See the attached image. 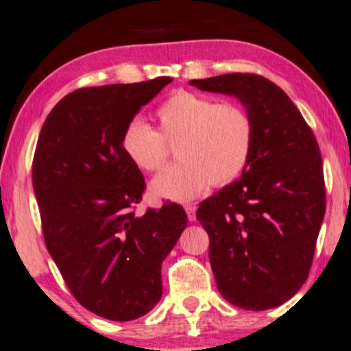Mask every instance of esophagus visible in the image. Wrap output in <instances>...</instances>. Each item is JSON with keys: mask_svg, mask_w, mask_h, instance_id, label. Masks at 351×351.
<instances>
[{"mask_svg": "<svg viewBox=\"0 0 351 351\" xmlns=\"http://www.w3.org/2000/svg\"><path fill=\"white\" fill-rule=\"evenodd\" d=\"M185 213H186V217H189L190 222H193L195 219H197V208H195L193 204H186Z\"/></svg>", "mask_w": 351, "mask_h": 351, "instance_id": "obj_1", "label": "esophagus"}]
</instances>
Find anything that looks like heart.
<instances>
[{
    "instance_id": "b5f03b06",
    "label": "heart",
    "mask_w": 351,
    "mask_h": 351,
    "mask_svg": "<svg viewBox=\"0 0 351 351\" xmlns=\"http://www.w3.org/2000/svg\"><path fill=\"white\" fill-rule=\"evenodd\" d=\"M158 130L135 119L122 134V148L136 167L161 171L176 145L182 161L159 174L152 192L176 202L198 197L211 184H230L247 166L253 147V121L237 103H216L192 92L171 95L156 111Z\"/></svg>"
}]
</instances>
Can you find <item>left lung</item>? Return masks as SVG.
<instances>
[{"instance_id": "obj_1", "label": "left lung", "mask_w": 351, "mask_h": 351, "mask_svg": "<svg viewBox=\"0 0 351 351\" xmlns=\"http://www.w3.org/2000/svg\"><path fill=\"white\" fill-rule=\"evenodd\" d=\"M243 104L253 147L242 177L199 203L219 293L243 309L280 306L302 289L326 213L316 136L280 86L256 74L190 80Z\"/></svg>"}]
</instances>
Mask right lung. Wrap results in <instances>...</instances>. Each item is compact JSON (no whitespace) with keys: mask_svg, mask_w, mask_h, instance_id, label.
Listing matches in <instances>:
<instances>
[{"mask_svg":"<svg viewBox=\"0 0 351 351\" xmlns=\"http://www.w3.org/2000/svg\"><path fill=\"white\" fill-rule=\"evenodd\" d=\"M171 77L79 88L51 109L32 182L45 243L82 306L111 321L147 315L162 295L161 265L186 227L180 204L136 216L145 179L122 134Z\"/></svg>","mask_w":351,"mask_h":351,"instance_id":"obj_1","label":"right lung"}]
</instances>
